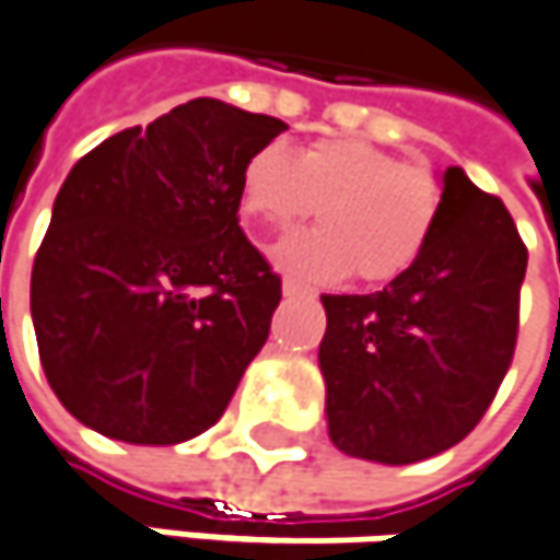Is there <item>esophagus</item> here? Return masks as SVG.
<instances>
[{"label":"esophagus","instance_id":"obj_1","mask_svg":"<svg viewBox=\"0 0 560 560\" xmlns=\"http://www.w3.org/2000/svg\"><path fill=\"white\" fill-rule=\"evenodd\" d=\"M281 291H284V298H298V294H307L311 288L304 284L301 279H294V276H288V279L281 281Z\"/></svg>","mask_w":560,"mask_h":560}]
</instances>
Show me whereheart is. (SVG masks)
I'll use <instances>...</instances> for the list:
<instances>
[{
    "label": "heart",
    "mask_w": 560,
    "mask_h": 560,
    "mask_svg": "<svg viewBox=\"0 0 560 560\" xmlns=\"http://www.w3.org/2000/svg\"><path fill=\"white\" fill-rule=\"evenodd\" d=\"M241 192L244 212L272 231H291L319 209L323 228L276 247L279 266L316 281L351 272L358 284L406 276L444 206L434 171L361 139H316L298 158L269 142L247 158Z\"/></svg>",
    "instance_id": "b5f03b06"
}]
</instances>
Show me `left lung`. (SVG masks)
I'll list each match as a JSON object with an SVG mask.
<instances>
[{"label":"left lung","instance_id":"1","mask_svg":"<svg viewBox=\"0 0 560 560\" xmlns=\"http://www.w3.org/2000/svg\"><path fill=\"white\" fill-rule=\"evenodd\" d=\"M526 244L491 192L444 171L424 253L374 294H323L329 438L348 456L409 466L459 444L508 374Z\"/></svg>","mask_w":560,"mask_h":560}]
</instances>
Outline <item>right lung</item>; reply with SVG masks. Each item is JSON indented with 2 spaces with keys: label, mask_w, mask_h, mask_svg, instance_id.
Listing matches in <instances>:
<instances>
[{
  "label": "right lung",
  "mask_w": 560,
  "mask_h": 560,
  "mask_svg": "<svg viewBox=\"0 0 560 560\" xmlns=\"http://www.w3.org/2000/svg\"><path fill=\"white\" fill-rule=\"evenodd\" d=\"M288 126L196 97L69 171L31 272L40 364L82 424L180 444L224 415L281 279L241 231V174Z\"/></svg>",
  "instance_id": "add662e5"
}]
</instances>
